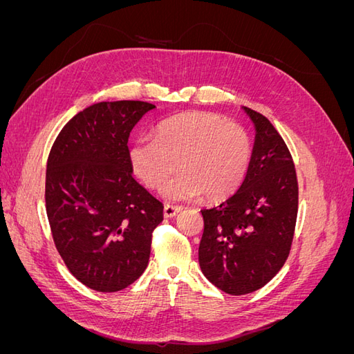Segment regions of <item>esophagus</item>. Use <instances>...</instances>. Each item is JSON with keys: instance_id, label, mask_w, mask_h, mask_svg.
I'll list each match as a JSON object with an SVG mask.
<instances>
[{"instance_id": "1", "label": "esophagus", "mask_w": 354, "mask_h": 354, "mask_svg": "<svg viewBox=\"0 0 354 354\" xmlns=\"http://www.w3.org/2000/svg\"><path fill=\"white\" fill-rule=\"evenodd\" d=\"M183 209L181 207H176V205H169V203H167V205H164V217L167 218H171V217H176L177 214Z\"/></svg>"}]
</instances>
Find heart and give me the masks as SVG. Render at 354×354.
<instances>
[{"label":"heart","instance_id":"b5f03b06","mask_svg":"<svg viewBox=\"0 0 354 354\" xmlns=\"http://www.w3.org/2000/svg\"><path fill=\"white\" fill-rule=\"evenodd\" d=\"M252 147L248 133L236 122L192 111L174 115L156 128L155 138H138L130 149L134 174L149 189H159L176 167L162 195L169 201L230 196L246 176Z\"/></svg>","mask_w":354,"mask_h":354}]
</instances>
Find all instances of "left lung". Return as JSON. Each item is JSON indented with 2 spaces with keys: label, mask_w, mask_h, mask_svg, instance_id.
<instances>
[{
  "label": "left lung",
  "mask_w": 354,
  "mask_h": 354,
  "mask_svg": "<svg viewBox=\"0 0 354 354\" xmlns=\"http://www.w3.org/2000/svg\"><path fill=\"white\" fill-rule=\"evenodd\" d=\"M243 109L255 125L248 171L230 198L201 211V270L230 295L257 291L282 269L298 212V181L288 146L264 115Z\"/></svg>",
  "instance_id": "left-lung-1"
}]
</instances>
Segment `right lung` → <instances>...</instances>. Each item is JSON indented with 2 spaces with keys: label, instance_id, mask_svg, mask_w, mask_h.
I'll list each match as a JSON object with an SVG mask.
<instances>
[{
  "label": "right lung",
  "instance_id": "1",
  "mask_svg": "<svg viewBox=\"0 0 354 354\" xmlns=\"http://www.w3.org/2000/svg\"><path fill=\"white\" fill-rule=\"evenodd\" d=\"M155 104L88 106L62 128L47 160L46 208L69 272L99 292L136 282L151 257L164 205L133 178L128 137Z\"/></svg>",
  "mask_w": 354,
  "mask_h": 354
}]
</instances>
